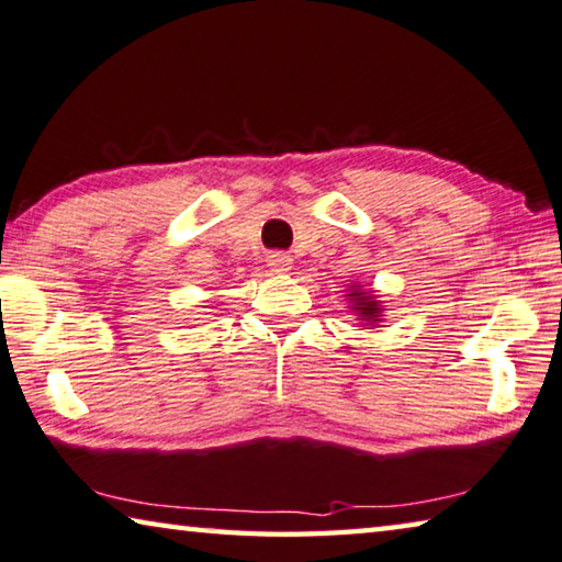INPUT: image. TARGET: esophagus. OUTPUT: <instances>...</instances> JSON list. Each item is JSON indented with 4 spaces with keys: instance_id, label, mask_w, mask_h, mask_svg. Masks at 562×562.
<instances>
[{
    "instance_id": "34e87169",
    "label": "esophagus",
    "mask_w": 562,
    "mask_h": 562,
    "mask_svg": "<svg viewBox=\"0 0 562 562\" xmlns=\"http://www.w3.org/2000/svg\"><path fill=\"white\" fill-rule=\"evenodd\" d=\"M268 265H270L272 272L284 274V272L292 270V258H290L288 252H270L268 255Z\"/></svg>"
}]
</instances>
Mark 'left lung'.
Listing matches in <instances>:
<instances>
[{
  "label": "left lung",
  "mask_w": 562,
  "mask_h": 562,
  "mask_svg": "<svg viewBox=\"0 0 562 562\" xmlns=\"http://www.w3.org/2000/svg\"><path fill=\"white\" fill-rule=\"evenodd\" d=\"M346 300H349L351 312L359 316L363 326H375L383 322V302L375 297L373 290L363 288L361 282H353L349 292H346Z\"/></svg>",
  "instance_id": "1"
}]
</instances>
